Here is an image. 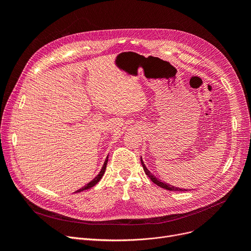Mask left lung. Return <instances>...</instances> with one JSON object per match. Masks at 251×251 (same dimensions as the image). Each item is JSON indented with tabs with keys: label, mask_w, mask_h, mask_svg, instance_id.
Here are the masks:
<instances>
[{
	"label": "left lung",
	"mask_w": 251,
	"mask_h": 251,
	"mask_svg": "<svg viewBox=\"0 0 251 251\" xmlns=\"http://www.w3.org/2000/svg\"><path fill=\"white\" fill-rule=\"evenodd\" d=\"M140 160H141V165H142V167H143L144 172H146V174L150 177V179H151L154 184H156L157 186H160V187H162V188H164V189H167V190H170V191H187V190H188V189H181V188H179V187H175V186H173V185H170V184H168V183L161 182L159 179H156V178L150 172V171L148 170V168L146 167V165L143 164V161H142L141 157H140Z\"/></svg>",
	"instance_id": "obj_1"
}]
</instances>
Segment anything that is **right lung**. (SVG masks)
Returning <instances> with one entry per match:
<instances>
[{
  "label": "right lung",
  "mask_w": 251,
  "mask_h": 251,
  "mask_svg": "<svg viewBox=\"0 0 251 251\" xmlns=\"http://www.w3.org/2000/svg\"><path fill=\"white\" fill-rule=\"evenodd\" d=\"M107 164H108V157L107 159H105V161H104V163H103V166H102V168H101V170H100V174L92 180V181H90L88 184H86L85 186H83L82 188H80L79 190H77L76 192H81V191H83V190H87V189H89V188H91L92 186H95L96 184L101 179V177L103 176V173H104V171H105V168H107Z\"/></svg>",
  "instance_id": "right-lung-1"
}]
</instances>
